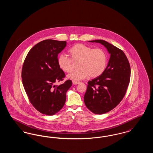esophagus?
<instances>
[{"mask_svg":"<svg viewBox=\"0 0 153 153\" xmlns=\"http://www.w3.org/2000/svg\"><path fill=\"white\" fill-rule=\"evenodd\" d=\"M72 83H73L74 85H77L78 84H80V82L77 81H72Z\"/></svg>","mask_w":153,"mask_h":153,"instance_id":"obj_1","label":"esophagus"}]
</instances>
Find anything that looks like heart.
Segmentation results:
<instances>
[{
  "label": "heart",
  "instance_id": "heart-1",
  "mask_svg": "<svg viewBox=\"0 0 153 153\" xmlns=\"http://www.w3.org/2000/svg\"><path fill=\"white\" fill-rule=\"evenodd\" d=\"M71 58L64 54L57 58L59 68L64 72L69 73L72 69V61H77L78 69L68 75V78L73 81L82 80L89 76L97 77L103 73L107 65V55L101 48L93 49L83 44H76L68 51Z\"/></svg>",
  "mask_w": 153,
  "mask_h": 153
}]
</instances>
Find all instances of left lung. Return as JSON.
<instances>
[{"instance_id":"obj_1","label":"left lung","mask_w":153,"mask_h":153,"mask_svg":"<svg viewBox=\"0 0 153 153\" xmlns=\"http://www.w3.org/2000/svg\"><path fill=\"white\" fill-rule=\"evenodd\" d=\"M100 43L107 49L110 58L104 72L88 82L84 102L95 114H102L114 109L122 101L130 80L131 68L124 53L104 40L89 41Z\"/></svg>"}]
</instances>
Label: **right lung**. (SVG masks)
<instances>
[{
  "label": "right lung",
  "instance_id": "obj_1",
  "mask_svg": "<svg viewBox=\"0 0 153 153\" xmlns=\"http://www.w3.org/2000/svg\"><path fill=\"white\" fill-rule=\"evenodd\" d=\"M66 46V41L44 40L31 49L23 62L22 83L26 93L34 107L47 115L56 114L64 107L66 93L72 86L71 80L54 85L65 77L57 58Z\"/></svg>",
  "mask_w": 153,
  "mask_h": 153
}]
</instances>
